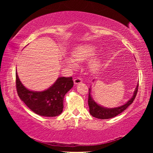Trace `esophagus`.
<instances>
[{
  "instance_id": "34e87169",
  "label": "esophagus",
  "mask_w": 153,
  "mask_h": 153,
  "mask_svg": "<svg viewBox=\"0 0 153 153\" xmlns=\"http://www.w3.org/2000/svg\"><path fill=\"white\" fill-rule=\"evenodd\" d=\"M82 80L81 78H79V77H76V78L74 79V84L76 85L80 84V83H82Z\"/></svg>"
}]
</instances>
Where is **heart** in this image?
<instances>
[{"label":"heart","mask_w":153,"mask_h":153,"mask_svg":"<svg viewBox=\"0 0 153 153\" xmlns=\"http://www.w3.org/2000/svg\"><path fill=\"white\" fill-rule=\"evenodd\" d=\"M96 53V48L91 45H83L78 46L74 49L73 57L77 61H84L92 57ZM66 63L71 68H75L76 63L71 58L66 59ZM101 67V61L99 59L93 60L90 65V70L92 74H96L100 70Z\"/></svg>","instance_id":"heart-1"}]
</instances>
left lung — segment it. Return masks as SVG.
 <instances>
[{"mask_svg": "<svg viewBox=\"0 0 153 153\" xmlns=\"http://www.w3.org/2000/svg\"><path fill=\"white\" fill-rule=\"evenodd\" d=\"M94 81V80H93ZM138 84H137L135 90H134L132 97L129 99L128 102L125 103L123 105H121L120 107H115V108H107L105 107L99 105L96 102L94 99L92 97L91 94V87L89 88V95H88V106L90 108V113L93 117L96 118L100 119V120H107V119L113 118L115 116L118 115L119 114L122 113L123 111H125L131 103L133 102L134 100L135 99L136 96L138 92Z\"/></svg>", "mask_w": 153, "mask_h": 153, "instance_id": "left-lung-1", "label": "left lung"}]
</instances>
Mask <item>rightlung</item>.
I'll list each match as a JSON object with an SVG mask.
<instances>
[{
    "label": "right lung",
    "instance_id": "obj_1",
    "mask_svg": "<svg viewBox=\"0 0 153 153\" xmlns=\"http://www.w3.org/2000/svg\"><path fill=\"white\" fill-rule=\"evenodd\" d=\"M73 86L71 77H60L47 90L33 91L22 84L16 71L18 96L33 113L43 117H56L63 112L64 97Z\"/></svg>",
    "mask_w": 153,
    "mask_h": 153
}]
</instances>
